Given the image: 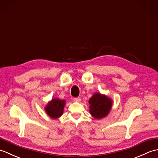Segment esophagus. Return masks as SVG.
I'll use <instances>...</instances> for the list:
<instances>
[{
    "mask_svg": "<svg viewBox=\"0 0 158 158\" xmlns=\"http://www.w3.org/2000/svg\"><path fill=\"white\" fill-rule=\"evenodd\" d=\"M73 100L75 102H79L80 101H81V98H79V97H78V98H73Z\"/></svg>",
    "mask_w": 158,
    "mask_h": 158,
    "instance_id": "esophagus-1",
    "label": "esophagus"
}]
</instances>
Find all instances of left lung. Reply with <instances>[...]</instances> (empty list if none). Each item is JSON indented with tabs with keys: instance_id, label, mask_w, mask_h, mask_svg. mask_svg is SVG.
<instances>
[{
	"instance_id": "1",
	"label": "left lung",
	"mask_w": 158,
	"mask_h": 158,
	"mask_svg": "<svg viewBox=\"0 0 158 158\" xmlns=\"http://www.w3.org/2000/svg\"><path fill=\"white\" fill-rule=\"evenodd\" d=\"M89 113L95 119H100L108 115L112 109L111 98L105 94L96 92L89 98Z\"/></svg>"
}]
</instances>
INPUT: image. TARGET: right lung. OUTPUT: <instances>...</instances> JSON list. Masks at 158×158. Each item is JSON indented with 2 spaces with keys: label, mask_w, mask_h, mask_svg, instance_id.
<instances>
[{
  "label": "right lung",
  "mask_w": 158,
  "mask_h": 158,
  "mask_svg": "<svg viewBox=\"0 0 158 158\" xmlns=\"http://www.w3.org/2000/svg\"><path fill=\"white\" fill-rule=\"evenodd\" d=\"M65 105L66 101L64 100L56 98H52L45 106V110L49 117L56 119L62 116Z\"/></svg>",
  "instance_id": "obj_1"
}]
</instances>
